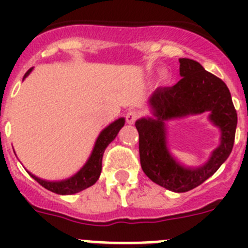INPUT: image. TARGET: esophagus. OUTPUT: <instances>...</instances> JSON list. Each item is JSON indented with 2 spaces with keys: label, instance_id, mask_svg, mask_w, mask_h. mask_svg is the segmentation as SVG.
Segmentation results:
<instances>
[{
  "label": "esophagus",
  "instance_id": "esophagus-1",
  "mask_svg": "<svg viewBox=\"0 0 248 248\" xmlns=\"http://www.w3.org/2000/svg\"><path fill=\"white\" fill-rule=\"evenodd\" d=\"M125 119L128 124H133L138 119V111L137 110H129L125 115Z\"/></svg>",
  "mask_w": 248,
  "mask_h": 248
}]
</instances>
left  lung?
<instances>
[{
    "label": "left lung",
    "mask_w": 248,
    "mask_h": 248,
    "mask_svg": "<svg viewBox=\"0 0 248 248\" xmlns=\"http://www.w3.org/2000/svg\"><path fill=\"white\" fill-rule=\"evenodd\" d=\"M179 82L157 88L149 99L154 118H141L135 126L139 133L141 169L157 185L175 192H186L201 185L217 171L235 141L237 113L227 85L189 58H180ZM210 111V120L221 130V144L200 168H185L177 163L166 146L165 122L174 117Z\"/></svg>",
    "instance_id": "obj_1"
}]
</instances>
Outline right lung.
<instances>
[{"label": "right lung", "instance_id": "right-lung-1", "mask_svg": "<svg viewBox=\"0 0 248 248\" xmlns=\"http://www.w3.org/2000/svg\"><path fill=\"white\" fill-rule=\"evenodd\" d=\"M31 72H32V68L28 69L27 73L23 77V79H25ZM124 123H125V119L124 118H119V119L111 123L110 125L107 126L100 133L97 141H95V145H94V149L92 151V155L89 156L88 161L85 163V165L80 169L79 171L77 172L76 175H73L72 177H69V179H67V180L47 181L34 176L31 172H28V174L33 177L39 185H42L45 189L59 195L77 194V192L82 191V190L87 189L89 186L94 185V184L97 183L98 179H99L100 171H102V159L105 148L115 139L119 130L124 125Z\"/></svg>", "mask_w": 248, "mask_h": 248}]
</instances>
